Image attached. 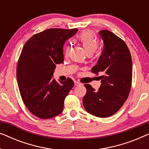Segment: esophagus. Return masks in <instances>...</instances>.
Wrapping results in <instances>:
<instances>
[{"mask_svg":"<svg viewBox=\"0 0 149 149\" xmlns=\"http://www.w3.org/2000/svg\"><path fill=\"white\" fill-rule=\"evenodd\" d=\"M81 85V83L78 82V81H74V85H75V86H79V85Z\"/></svg>","mask_w":149,"mask_h":149,"instance_id":"1","label":"esophagus"}]
</instances>
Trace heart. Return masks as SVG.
Instances as JSON below:
<instances>
[{
  "label": "heart",
  "mask_w": 149,
  "mask_h": 149,
  "mask_svg": "<svg viewBox=\"0 0 149 149\" xmlns=\"http://www.w3.org/2000/svg\"><path fill=\"white\" fill-rule=\"evenodd\" d=\"M79 41L82 44L85 50L86 51L87 55H92L97 52L99 49L100 42L98 40L95 38L93 32L86 30L83 32L79 37ZM70 47H68L66 50V53L68 52Z\"/></svg>",
  "instance_id": "obj_1"
}]
</instances>
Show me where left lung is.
<instances>
[{"mask_svg": "<svg viewBox=\"0 0 149 149\" xmlns=\"http://www.w3.org/2000/svg\"><path fill=\"white\" fill-rule=\"evenodd\" d=\"M104 49L97 64L91 69L100 73L101 85L95 91L85 84L87 92L83 99L85 109L95 117L105 118L117 113L129 95L132 81V61L127 45L107 30L99 32Z\"/></svg>", "mask_w": 149, "mask_h": 149, "instance_id": "left-lung-1", "label": "left lung"}]
</instances>
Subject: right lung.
Returning <instances> with one entry per match:
<instances>
[{
  "instance_id": "1",
  "label": "right lung",
  "mask_w": 149,
  "mask_h": 149,
  "mask_svg": "<svg viewBox=\"0 0 149 149\" xmlns=\"http://www.w3.org/2000/svg\"><path fill=\"white\" fill-rule=\"evenodd\" d=\"M78 30L50 28L26 42L17 66V80L24 104L32 115L50 119L60 115L65 97L74 87L72 79L53 78L56 64L64 61L63 46Z\"/></svg>"
}]
</instances>
